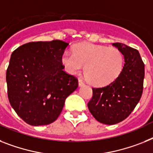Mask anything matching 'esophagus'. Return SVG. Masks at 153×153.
I'll return each mask as SVG.
<instances>
[{"mask_svg":"<svg viewBox=\"0 0 153 153\" xmlns=\"http://www.w3.org/2000/svg\"><path fill=\"white\" fill-rule=\"evenodd\" d=\"M78 83H79V86H83V85H84V84H85V83H84V82L80 79H78Z\"/></svg>","mask_w":153,"mask_h":153,"instance_id":"esophagus-1","label":"esophagus"}]
</instances>
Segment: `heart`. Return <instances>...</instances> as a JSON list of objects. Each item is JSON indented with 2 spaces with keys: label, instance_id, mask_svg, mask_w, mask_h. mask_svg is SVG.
<instances>
[{
  "label": "heart",
  "instance_id": "1",
  "mask_svg": "<svg viewBox=\"0 0 153 153\" xmlns=\"http://www.w3.org/2000/svg\"><path fill=\"white\" fill-rule=\"evenodd\" d=\"M62 63L69 74H77L84 69L88 80L94 86L110 84L122 71L123 53L117 48H107L90 43H82L74 48V52L65 51Z\"/></svg>",
  "mask_w": 153,
  "mask_h": 153
}]
</instances>
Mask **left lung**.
Instances as JSON below:
<instances>
[{
  "label": "left lung",
  "instance_id": "left-lung-1",
  "mask_svg": "<svg viewBox=\"0 0 153 153\" xmlns=\"http://www.w3.org/2000/svg\"><path fill=\"white\" fill-rule=\"evenodd\" d=\"M123 53L124 65L114 81L102 88H93L88 106L92 116L100 123L115 124L127 118L134 109L143 91L145 64L137 50L114 43Z\"/></svg>",
  "mask_w": 153,
  "mask_h": 153
}]
</instances>
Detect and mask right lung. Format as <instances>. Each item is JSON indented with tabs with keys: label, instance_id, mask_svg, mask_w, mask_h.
I'll list each match as a JSON object with an SVG mask.
<instances>
[{
	"label": "right lung",
	"instance_id": "right-lung-1",
	"mask_svg": "<svg viewBox=\"0 0 153 153\" xmlns=\"http://www.w3.org/2000/svg\"><path fill=\"white\" fill-rule=\"evenodd\" d=\"M68 45L59 40L30 42L11 54L6 72L7 97L28 124L54 122L65 98L77 88V78L63 70L61 59Z\"/></svg>",
	"mask_w": 153,
	"mask_h": 153
}]
</instances>
